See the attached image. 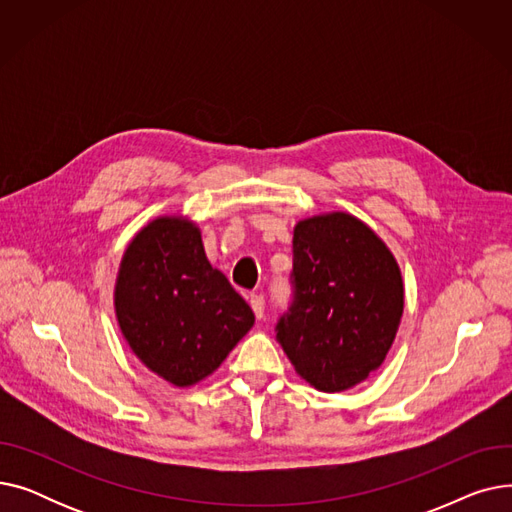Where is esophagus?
Listing matches in <instances>:
<instances>
[{
    "label": "esophagus",
    "mask_w": 512,
    "mask_h": 512,
    "mask_svg": "<svg viewBox=\"0 0 512 512\" xmlns=\"http://www.w3.org/2000/svg\"><path fill=\"white\" fill-rule=\"evenodd\" d=\"M249 303H251V309H253V313H255V317L257 319H261L263 317V313H265V299L261 297V294H249Z\"/></svg>",
    "instance_id": "1"
}]
</instances>
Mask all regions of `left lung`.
Returning a JSON list of instances; mask_svg holds the SVG:
<instances>
[{"instance_id":"1","label":"left lung","mask_w":512,"mask_h":512,"mask_svg":"<svg viewBox=\"0 0 512 512\" xmlns=\"http://www.w3.org/2000/svg\"><path fill=\"white\" fill-rule=\"evenodd\" d=\"M290 284L276 340L305 382L342 392L384 363L405 290L392 253L371 228L342 211L299 222Z\"/></svg>"}]
</instances>
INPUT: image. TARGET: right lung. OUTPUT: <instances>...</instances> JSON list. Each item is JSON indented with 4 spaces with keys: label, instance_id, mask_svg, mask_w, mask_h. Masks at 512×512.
<instances>
[{
    "label": "right lung",
    "instance_id": "obj_1",
    "mask_svg": "<svg viewBox=\"0 0 512 512\" xmlns=\"http://www.w3.org/2000/svg\"><path fill=\"white\" fill-rule=\"evenodd\" d=\"M120 330L153 373L193 386L222 365L255 315L205 257L195 224L159 218L128 245L116 282Z\"/></svg>",
    "mask_w": 512,
    "mask_h": 512
}]
</instances>
